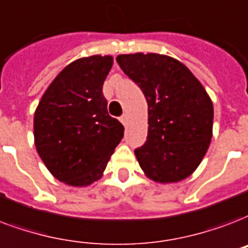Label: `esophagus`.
I'll return each mask as SVG.
<instances>
[{
    "instance_id": "34e87169",
    "label": "esophagus",
    "mask_w": 248,
    "mask_h": 248,
    "mask_svg": "<svg viewBox=\"0 0 248 248\" xmlns=\"http://www.w3.org/2000/svg\"><path fill=\"white\" fill-rule=\"evenodd\" d=\"M120 121L122 122V124H124V126H126V124H127V114H124V116H121Z\"/></svg>"
}]
</instances>
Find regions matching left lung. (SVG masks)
<instances>
[{"label":"left lung","instance_id":"left-lung-1","mask_svg":"<svg viewBox=\"0 0 248 248\" xmlns=\"http://www.w3.org/2000/svg\"><path fill=\"white\" fill-rule=\"evenodd\" d=\"M117 62L148 104V135L137 148L147 177L178 182L199 166L212 139L213 105L186 66L156 53L121 54Z\"/></svg>","mask_w":248,"mask_h":248}]
</instances>
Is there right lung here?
Segmentation results:
<instances>
[{"label":"right lung","instance_id":"1","mask_svg":"<svg viewBox=\"0 0 248 248\" xmlns=\"http://www.w3.org/2000/svg\"><path fill=\"white\" fill-rule=\"evenodd\" d=\"M110 56L80 58L50 83L33 118L37 154L58 181L87 186L101 177L124 138L120 121L109 116L103 84Z\"/></svg>","mask_w":248,"mask_h":248}]
</instances>
